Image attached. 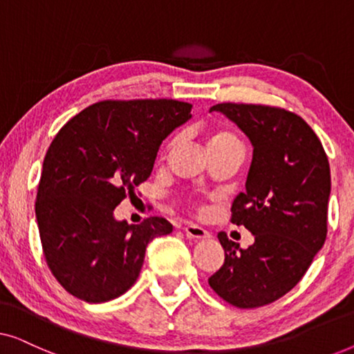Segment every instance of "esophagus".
Returning a JSON list of instances; mask_svg holds the SVG:
<instances>
[{
  "label": "esophagus",
  "mask_w": 354,
  "mask_h": 354,
  "mask_svg": "<svg viewBox=\"0 0 354 354\" xmlns=\"http://www.w3.org/2000/svg\"><path fill=\"white\" fill-rule=\"evenodd\" d=\"M183 230H185L188 239H193V240L211 239L209 232H207L206 229H203V227H200V225H196V224H187L185 227H183Z\"/></svg>",
  "instance_id": "34e87169"
}]
</instances>
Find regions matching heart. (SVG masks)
I'll use <instances>...</instances> for the list:
<instances>
[{"mask_svg":"<svg viewBox=\"0 0 354 354\" xmlns=\"http://www.w3.org/2000/svg\"><path fill=\"white\" fill-rule=\"evenodd\" d=\"M177 140L174 138L171 143L167 145V148L174 147V143H176ZM227 145H239L240 147V142L239 138L235 137L234 133H230L229 130H211L209 135H207V149H212V148H219V147H227Z\"/></svg>","mask_w":354,"mask_h":354,"instance_id":"heart-1","label":"heart"}]
</instances>
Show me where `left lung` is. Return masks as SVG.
I'll return each instance as SVG.
<instances>
[{"label": "left lung", "instance_id": "8db88e82", "mask_svg": "<svg viewBox=\"0 0 354 354\" xmlns=\"http://www.w3.org/2000/svg\"><path fill=\"white\" fill-rule=\"evenodd\" d=\"M219 111L253 145L246 190L232 203V222L254 235L241 250L219 232L225 259L211 288L236 308H259L297 285L327 236L330 167L314 130L290 111L221 103Z\"/></svg>", "mask_w": 354, "mask_h": 354}]
</instances>
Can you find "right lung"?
<instances>
[{
	"mask_svg": "<svg viewBox=\"0 0 354 354\" xmlns=\"http://www.w3.org/2000/svg\"><path fill=\"white\" fill-rule=\"evenodd\" d=\"M177 100H106L62 127L48 148L35 216L46 264L75 298L104 303L138 279L145 251L172 232L164 217L130 225L114 207L151 176L162 140L192 118Z\"/></svg>",
	"mask_w": 354,
	"mask_h": 354,
	"instance_id": "add662e5",
	"label": "right lung"
}]
</instances>
